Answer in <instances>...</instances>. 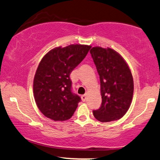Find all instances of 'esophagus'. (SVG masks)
Instances as JSON below:
<instances>
[{"mask_svg":"<svg viewBox=\"0 0 160 160\" xmlns=\"http://www.w3.org/2000/svg\"><path fill=\"white\" fill-rule=\"evenodd\" d=\"M81 98L82 101H86V99H87V94H85V95L81 96Z\"/></svg>","mask_w":160,"mask_h":160,"instance_id":"esophagus-1","label":"esophagus"}]
</instances>
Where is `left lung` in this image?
<instances>
[{"label": "left lung", "instance_id": "obj_1", "mask_svg": "<svg viewBox=\"0 0 160 160\" xmlns=\"http://www.w3.org/2000/svg\"><path fill=\"white\" fill-rule=\"evenodd\" d=\"M101 81L102 103L93 111L101 122L122 118L130 108L133 95V79L128 63L118 52L94 47L90 50Z\"/></svg>", "mask_w": 160, "mask_h": 160}]
</instances>
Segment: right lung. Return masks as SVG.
Returning <instances> with one entry per match:
<instances>
[{
  "label": "right lung",
  "mask_w": 160,
  "mask_h": 160,
  "mask_svg": "<svg viewBox=\"0 0 160 160\" xmlns=\"http://www.w3.org/2000/svg\"><path fill=\"white\" fill-rule=\"evenodd\" d=\"M90 45L57 47L42 59L33 79L36 105L45 117L55 122L72 118L80 98L72 93L71 72L87 55Z\"/></svg>",
  "instance_id": "1"
}]
</instances>
